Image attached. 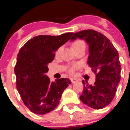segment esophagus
<instances>
[{
	"label": "esophagus",
	"instance_id": "esophagus-1",
	"mask_svg": "<svg viewBox=\"0 0 130 130\" xmlns=\"http://www.w3.org/2000/svg\"><path fill=\"white\" fill-rule=\"evenodd\" d=\"M70 80H71V82H72V83H75L78 81L77 79L74 78H71Z\"/></svg>",
	"mask_w": 130,
	"mask_h": 130
}]
</instances>
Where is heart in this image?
<instances>
[{
  "instance_id": "heart-1",
  "label": "heart",
  "mask_w": 130,
  "mask_h": 130,
  "mask_svg": "<svg viewBox=\"0 0 130 130\" xmlns=\"http://www.w3.org/2000/svg\"><path fill=\"white\" fill-rule=\"evenodd\" d=\"M82 45H85V42L81 40H76L74 42H73V44H72V46H73V49H75V48L78 47H80V46H82ZM61 47L59 48L57 50V52H56V54L57 55L59 54L60 52V51H61ZM78 67V65L77 64H75V65L70 67L69 69V72L72 74V73H74L75 70L76 69H77Z\"/></svg>"
}]
</instances>
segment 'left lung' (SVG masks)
<instances>
[{
	"mask_svg": "<svg viewBox=\"0 0 130 130\" xmlns=\"http://www.w3.org/2000/svg\"><path fill=\"white\" fill-rule=\"evenodd\" d=\"M77 38L85 40L89 45L87 63L96 75L93 85L82 82L83 90L80 99L92 108H103L113 100L120 82L118 52L110 40L97 31L89 29L76 32L71 40Z\"/></svg>",
	"mask_w": 130,
	"mask_h": 130,
	"instance_id": "1",
	"label": "left lung"
}]
</instances>
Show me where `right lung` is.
Instances as JSON below:
<instances>
[{
    "mask_svg": "<svg viewBox=\"0 0 130 130\" xmlns=\"http://www.w3.org/2000/svg\"><path fill=\"white\" fill-rule=\"evenodd\" d=\"M73 34L38 35L19 50L14 68L16 87L25 106L35 114L43 115L54 110L59 104L64 90L70 84L69 78L51 82L45 73L48 71V64L54 60L55 51L68 42Z\"/></svg>",
    "mask_w": 130,
    "mask_h": 130,
    "instance_id": "obj_1",
    "label": "right lung"
}]
</instances>
